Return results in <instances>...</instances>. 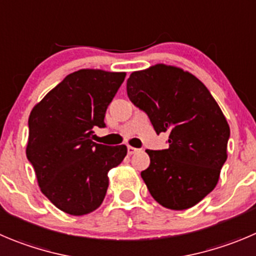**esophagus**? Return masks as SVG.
Returning <instances> with one entry per match:
<instances>
[{
    "label": "esophagus",
    "instance_id": "34e87169",
    "mask_svg": "<svg viewBox=\"0 0 256 256\" xmlns=\"http://www.w3.org/2000/svg\"><path fill=\"white\" fill-rule=\"evenodd\" d=\"M126 150H128V154H134V153H137L138 150V148H134V147H130V146H128V148H126Z\"/></svg>",
    "mask_w": 256,
    "mask_h": 256
}]
</instances>
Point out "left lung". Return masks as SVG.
<instances>
[{
	"mask_svg": "<svg viewBox=\"0 0 256 256\" xmlns=\"http://www.w3.org/2000/svg\"><path fill=\"white\" fill-rule=\"evenodd\" d=\"M126 94L144 110L156 133H168V148L147 150L140 172L153 198L170 210H186L216 187L228 158L230 126L208 88L191 72L156 64L133 72Z\"/></svg>",
	"mask_w": 256,
	"mask_h": 256,
	"instance_id": "8db88e82",
	"label": "left lung"
}]
</instances>
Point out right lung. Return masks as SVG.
I'll use <instances>...</instances> for the list:
<instances>
[{
  "mask_svg": "<svg viewBox=\"0 0 256 256\" xmlns=\"http://www.w3.org/2000/svg\"><path fill=\"white\" fill-rule=\"evenodd\" d=\"M126 72L82 69L68 75L31 110L26 156L41 192L59 210L74 216L99 208L108 172L126 156V147L92 140Z\"/></svg>",
  "mask_w": 256,
  "mask_h": 256,
  "instance_id": "add662e5",
  "label": "right lung"
}]
</instances>
